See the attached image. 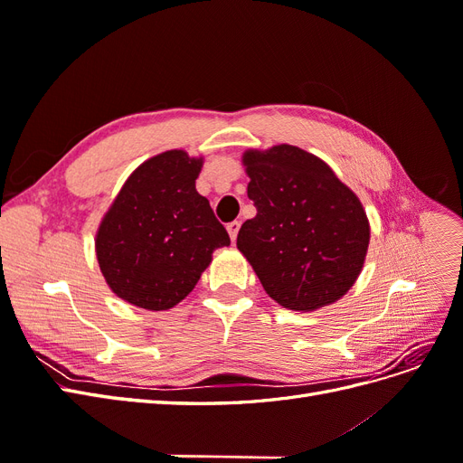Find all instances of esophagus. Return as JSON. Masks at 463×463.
<instances>
[{
	"instance_id": "esophagus-1",
	"label": "esophagus",
	"mask_w": 463,
	"mask_h": 463,
	"mask_svg": "<svg viewBox=\"0 0 463 463\" xmlns=\"http://www.w3.org/2000/svg\"><path fill=\"white\" fill-rule=\"evenodd\" d=\"M226 228H228V233H230V237H232V241H235V240H237V233H240V228H241V223L235 220V222H230Z\"/></svg>"
}]
</instances>
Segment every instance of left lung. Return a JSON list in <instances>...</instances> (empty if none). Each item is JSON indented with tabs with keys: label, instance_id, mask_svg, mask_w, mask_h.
<instances>
[{
	"label": "left lung",
	"instance_id": "8db88e82",
	"mask_svg": "<svg viewBox=\"0 0 463 463\" xmlns=\"http://www.w3.org/2000/svg\"><path fill=\"white\" fill-rule=\"evenodd\" d=\"M257 216L237 249L264 291L289 311L311 313L344 298L365 264L371 226L357 194L299 146L249 148L241 158Z\"/></svg>",
	"mask_w": 463,
	"mask_h": 463
}]
</instances>
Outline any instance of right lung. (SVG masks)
<instances>
[{
	"instance_id": "right-lung-1",
	"label": "right lung",
	"mask_w": 463,
	"mask_h": 463,
	"mask_svg": "<svg viewBox=\"0 0 463 463\" xmlns=\"http://www.w3.org/2000/svg\"><path fill=\"white\" fill-rule=\"evenodd\" d=\"M203 156L165 150L143 162L125 181L96 232V259L109 289L146 311L184 301L230 245L226 228L199 194Z\"/></svg>"
}]
</instances>
